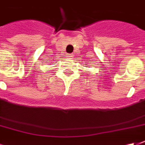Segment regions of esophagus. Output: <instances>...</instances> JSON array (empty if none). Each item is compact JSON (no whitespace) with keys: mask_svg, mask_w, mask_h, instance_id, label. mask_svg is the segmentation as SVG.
Wrapping results in <instances>:
<instances>
[{"mask_svg":"<svg viewBox=\"0 0 145 145\" xmlns=\"http://www.w3.org/2000/svg\"><path fill=\"white\" fill-rule=\"evenodd\" d=\"M67 56L68 58H71V57L73 56V55L72 54H67Z\"/></svg>","mask_w":145,"mask_h":145,"instance_id":"34e87169","label":"esophagus"}]
</instances>
